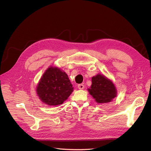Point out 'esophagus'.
<instances>
[{
    "instance_id": "1",
    "label": "esophagus",
    "mask_w": 151,
    "mask_h": 151,
    "mask_svg": "<svg viewBox=\"0 0 151 151\" xmlns=\"http://www.w3.org/2000/svg\"><path fill=\"white\" fill-rule=\"evenodd\" d=\"M77 87H78V89H83L84 88V86L83 84H79L78 86H77Z\"/></svg>"
}]
</instances>
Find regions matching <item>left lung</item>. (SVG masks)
Returning <instances> with one entry per match:
<instances>
[{
    "label": "left lung",
    "mask_w": 151,
    "mask_h": 151,
    "mask_svg": "<svg viewBox=\"0 0 151 151\" xmlns=\"http://www.w3.org/2000/svg\"><path fill=\"white\" fill-rule=\"evenodd\" d=\"M91 81L92 84L88 91L96 103H109L116 96L117 90L115 84L105 76L98 74L92 77Z\"/></svg>",
    "instance_id": "obj_1"
}]
</instances>
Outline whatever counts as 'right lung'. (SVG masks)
<instances>
[{
	"mask_svg": "<svg viewBox=\"0 0 151 151\" xmlns=\"http://www.w3.org/2000/svg\"><path fill=\"white\" fill-rule=\"evenodd\" d=\"M73 91L74 88L66 73L53 66L45 70L36 90L39 99L49 106L62 104Z\"/></svg>",
	"mask_w": 151,
	"mask_h": 151,
	"instance_id": "1",
	"label": "right lung"
}]
</instances>
